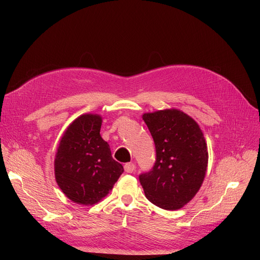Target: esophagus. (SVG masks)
<instances>
[{
    "label": "esophagus",
    "mask_w": 260,
    "mask_h": 260,
    "mask_svg": "<svg viewBox=\"0 0 260 260\" xmlns=\"http://www.w3.org/2000/svg\"><path fill=\"white\" fill-rule=\"evenodd\" d=\"M124 171L127 172V174H132L133 171H135V169H136V166H135V164H132V162H127L124 165Z\"/></svg>",
    "instance_id": "1"
}]
</instances>
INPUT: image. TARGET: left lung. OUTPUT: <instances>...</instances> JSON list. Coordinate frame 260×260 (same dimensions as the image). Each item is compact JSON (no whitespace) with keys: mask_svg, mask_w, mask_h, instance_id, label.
<instances>
[{"mask_svg":"<svg viewBox=\"0 0 260 260\" xmlns=\"http://www.w3.org/2000/svg\"><path fill=\"white\" fill-rule=\"evenodd\" d=\"M142 118L156 148L153 169L139 177L145 196L162 209L182 208L199 192L206 175L205 138L199 123L180 109L145 113Z\"/></svg>","mask_w":260,"mask_h":260,"instance_id":"8db88e82","label":"left lung"}]
</instances>
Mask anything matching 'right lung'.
<instances>
[{
    "mask_svg": "<svg viewBox=\"0 0 260 260\" xmlns=\"http://www.w3.org/2000/svg\"><path fill=\"white\" fill-rule=\"evenodd\" d=\"M102 117L83 114L62 135L54 159L55 180L67 198L79 205H94L112 191L123 172L100 131Z\"/></svg>",
    "mask_w": 260,
    "mask_h": 260,
    "instance_id": "1",
    "label": "right lung"
}]
</instances>
